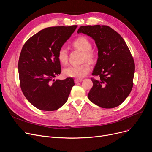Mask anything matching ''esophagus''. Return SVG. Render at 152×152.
<instances>
[{
	"label": "esophagus",
	"instance_id": "obj_1",
	"mask_svg": "<svg viewBox=\"0 0 152 152\" xmlns=\"http://www.w3.org/2000/svg\"><path fill=\"white\" fill-rule=\"evenodd\" d=\"M83 81V79H77V78H76L75 79V83H80V82H81Z\"/></svg>",
	"mask_w": 152,
	"mask_h": 152
}]
</instances>
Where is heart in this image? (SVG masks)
I'll use <instances>...</instances> for the list:
<instances>
[{
	"label": "heart",
	"instance_id": "obj_1",
	"mask_svg": "<svg viewBox=\"0 0 152 152\" xmlns=\"http://www.w3.org/2000/svg\"><path fill=\"white\" fill-rule=\"evenodd\" d=\"M72 45L76 49L83 52V60L92 62L95 59V53L91 50L92 44L89 40L84 36L79 37L72 42ZM57 58L59 62L65 65L68 62V55L67 50L61 48L57 53ZM91 70L89 64L86 62L77 66H69L63 69V74L68 77L81 78L84 77Z\"/></svg>",
	"mask_w": 152,
	"mask_h": 152
}]
</instances>
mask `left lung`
<instances>
[{
  "label": "left lung",
  "mask_w": 152,
  "mask_h": 152,
  "mask_svg": "<svg viewBox=\"0 0 152 152\" xmlns=\"http://www.w3.org/2000/svg\"><path fill=\"white\" fill-rule=\"evenodd\" d=\"M77 33L92 37L98 49V59L92 78L93 87L89 99L103 108L121 105L129 95L132 86L135 64L123 38L108 26H82Z\"/></svg>",
  "instance_id": "1"
}]
</instances>
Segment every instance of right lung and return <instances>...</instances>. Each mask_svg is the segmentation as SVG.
<instances>
[{"label":"right lung","mask_w":152,"mask_h":152,"mask_svg":"<svg viewBox=\"0 0 152 152\" xmlns=\"http://www.w3.org/2000/svg\"><path fill=\"white\" fill-rule=\"evenodd\" d=\"M77 26L45 28L30 37L22 48L18 65L20 87L26 99L39 110L55 111L68 100L74 79L54 77L61 73L58 52Z\"/></svg>","instance_id":"obj_1"}]
</instances>
